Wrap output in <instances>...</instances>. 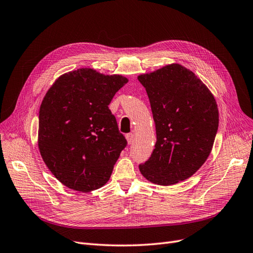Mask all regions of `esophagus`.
<instances>
[{"mask_svg": "<svg viewBox=\"0 0 253 253\" xmlns=\"http://www.w3.org/2000/svg\"><path fill=\"white\" fill-rule=\"evenodd\" d=\"M126 139H127L128 144L131 145V144L133 143V141H134V134H133V133H128V134H126Z\"/></svg>", "mask_w": 253, "mask_h": 253, "instance_id": "1", "label": "esophagus"}]
</instances>
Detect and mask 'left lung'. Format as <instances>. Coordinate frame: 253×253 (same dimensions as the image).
Masks as SVG:
<instances>
[{"label":"left lung","mask_w":253,"mask_h":253,"mask_svg":"<svg viewBox=\"0 0 253 253\" xmlns=\"http://www.w3.org/2000/svg\"><path fill=\"white\" fill-rule=\"evenodd\" d=\"M137 79L146 88L156 129L155 148L139 171L160 185L188 179L212 149L219 126L216 100L192 71L178 63Z\"/></svg>","instance_id":"1"}]
</instances>
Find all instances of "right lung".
I'll return each mask as SVG.
<instances>
[{"label":"right lung","mask_w":253,"mask_h":253,"mask_svg":"<svg viewBox=\"0 0 253 253\" xmlns=\"http://www.w3.org/2000/svg\"><path fill=\"white\" fill-rule=\"evenodd\" d=\"M128 82L92 69L65 73L46 91L40 108L39 149L63 185L87 193L110 178L127 141L108 108Z\"/></svg>","instance_id":"add662e5"}]
</instances>
